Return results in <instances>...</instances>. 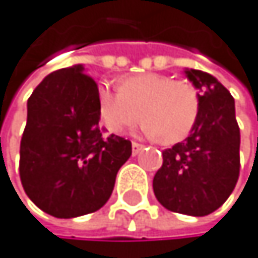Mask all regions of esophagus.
I'll return each mask as SVG.
<instances>
[{"label": "esophagus", "mask_w": 258, "mask_h": 258, "mask_svg": "<svg viewBox=\"0 0 258 258\" xmlns=\"http://www.w3.org/2000/svg\"><path fill=\"white\" fill-rule=\"evenodd\" d=\"M142 150H143V145H140V143H137V142H132V154H134V156L139 154Z\"/></svg>", "instance_id": "obj_1"}]
</instances>
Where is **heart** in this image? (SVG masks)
Listing matches in <instances>:
<instances>
[{"label": "heart", "instance_id": "heart-1", "mask_svg": "<svg viewBox=\"0 0 258 258\" xmlns=\"http://www.w3.org/2000/svg\"><path fill=\"white\" fill-rule=\"evenodd\" d=\"M96 99L99 115L110 132H126L137 124L142 115L143 132L167 145L184 140L200 115L197 88L157 72L122 79L118 91L108 83H101Z\"/></svg>", "mask_w": 258, "mask_h": 258}]
</instances>
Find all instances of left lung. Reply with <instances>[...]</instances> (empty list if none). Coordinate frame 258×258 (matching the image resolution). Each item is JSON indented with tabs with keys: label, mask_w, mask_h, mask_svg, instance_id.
Returning a JSON list of instances; mask_svg holds the SVG:
<instances>
[{
	"label": "left lung",
	"mask_w": 258,
	"mask_h": 258,
	"mask_svg": "<svg viewBox=\"0 0 258 258\" xmlns=\"http://www.w3.org/2000/svg\"><path fill=\"white\" fill-rule=\"evenodd\" d=\"M200 91V115L184 142L164 150L153 190L164 208L189 216H207L233 192L239 176V127L235 101L213 75L186 69Z\"/></svg>",
	"instance_id": "left-lung-1"
}]
</instances>
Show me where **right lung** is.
Wrapping results in <instances>:
<instances>
[{
	"label": "right lung",
	"instance_id": "add662e5",
	"mask_svg": "<svg viewBox=\"0 0 258 258\" xmlns=\"http://www.w3.org/2000/svg\"><path fill=\"white\" fill-rule=\"evenodd\" d=\"M97 85L82 64L51 72L28 99L20 142L26 196L50 216L71 219L102 208L132 143L99 127Z\"/></svg>",
	"mask_w": 258,
	"mask_h": 258
}]
</instances>
